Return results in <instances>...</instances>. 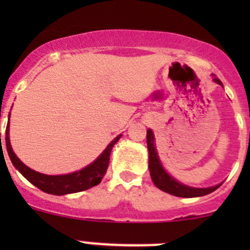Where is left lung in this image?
<instances>
[{"label":"left lung","mask_w":250,"mask_h":250,"mask_svg":"<svg viewBox=\"0 0 250 250\" xmlns=\"http://www.w3.org/2000/svg\"><path fill=\"white\" fill-rule=\"evenodd\" d=\"M213 80L214 82L218 83V84H220L223 87V83H221V81L219 78L214 76ZM146 141H147L148 169H150V175L153 184L160 190L170 193L173 196H178V197L191 198L208 195V193L215 191L221 185V184H219V185L211 186V188H192V186H188L185 184L180 183V181L175 180L173 176H170L167 173V170L165 169V167L161 163V160L157 153V148H156L155 145V135H153L151 129H147V132H146Z\"/></svg>","instance_id":"8db88e82"}]
</instances>
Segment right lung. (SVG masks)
I'll list each match as a JSON object with an SVG mask.
<instances>
[{
	"mask_svg": "<svg viewBox=\"0 0 250 250\" xmlns=\"http://www.w3.org/2000/svg\"><path fill=\"white\" fill-rule=\"evenodd\" d=\"M9 116H11V113H9ZM121 137H122V134L117 135L106 146V148L103 151L102 155L97 160L93 161L90 165H88L87 167L82 168V169L77 170V172L64 174V175H47V174L39 173L36 170L29 168L27 166H25L17 157L13 148H12L11 141H9V121L6 128V146L12 163L21 173V175L25 179H27L32 185L39 188L43 192L62 196L88 190V188L100 184L102 179L104 178L105 173H106L107 167H109L111 150H112L113 145L120 140Z\"/></svg>",
	"mask_w": 250,
	"mask_h": 250,
	"instance_id": "right-lung-1",
	"label": "right lung"
}]
</instances>
